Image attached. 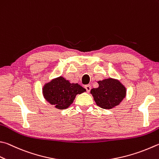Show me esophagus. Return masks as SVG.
Returning <instances> with one entry per match:
<instances>
[{
	"label": "esophagus",
	"instance_id": "obj_1",
	"mask_svg": "<svg viewBox=\"0 0 159 159\" xmlns=\"http://www.w3.org/2000/svg\"><path fill=\"white\" fill-rule=\"evenodd\" d=\"M85 88L86 89V91L89 92L91 89V85H85Z\"/></svg>",
	"mask_w": 159,
	"mask_h": 159
}]
</instances>
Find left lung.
I'll use <instances>...</instances> for the list:
<instances>
[{"instance_id":"8db88e82","label":"left lung","mask_w":159,"mask_h":159,"mask_svg":"<svg viewBox=\"0 0 159 159\" xmlns=\"http://www.w3.org/2000/svg\"><path fill=\"white\" fill-rule=\"evenodd\" d=\"M99 87L91 89L97 105L103 109H111L118 106L126 97V88L119 80L106 79L99 80Z\"/></svg>"}]
</instances>
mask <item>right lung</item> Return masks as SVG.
I'll use <instances>...</instances> for the list:
<instances>
[{
    "instance_id": "1",
    "label": "right lung",
    "mask_w": 159,
    "mask_h": 159,
    "mask_svg": "<svg viewBox=\"0 0 159 159\" xmlns=\"http://www.w3.org/2000/svg\"><path fill=\"white\" fill-rule=\"evenodd\" d=\"M78 83H71L62 76L51 80L43 86L44 99L57 109L67 108L73 103L77 94L85 92Z\"/></svg>"
}]
</instances>
